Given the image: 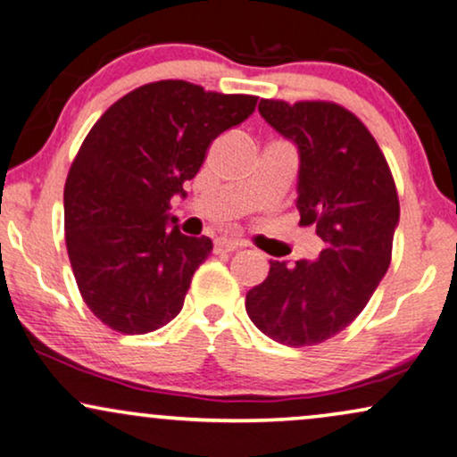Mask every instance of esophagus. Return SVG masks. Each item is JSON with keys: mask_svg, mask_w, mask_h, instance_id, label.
Masks as SVG:
<instances>
[{"mask_svg": "<svg viewBox=\"0 0 457 457\" xmlns=\"http://www.w3.org/2000/svg\"><path fill=\"white\" fill-rule=\"evenodd\" d=\"M242 242L229 240V238H217L215 240V255H225V253H232L236 248H240Z\"/></svg>", "mask_w": 457, "mask_h": 457, "instance_id": "esophagus-1", "label": "esophagus"}]
</instances>
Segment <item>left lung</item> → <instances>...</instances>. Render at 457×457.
Segmentation results:
<instances>
[{
	"label": "left lung",
	"mask_w": 457,
	"mask_h": 457,
	"mask_svg": "<svg viewBox=\"0 0 457 457\" xmlns=\"http://www.w3.org/2000/svg\"><path fill=\"white\" fill-rule=\"evenodd\" d=\"M259 113L297 145V211L325 248L316 262H270L246 314L274 342L302 348L344 331L388 271L398 225L390 166L367 126L328 101L262 99Z\"/></svg>",
	"instance_id": "1"
}]
</instances>
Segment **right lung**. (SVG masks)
<instances>
[{"label": "right lung", "mask_w": 457, "mask_h": 457, "mask_svg": "<svg viewBox=\"0 0 457 457\" xmlns=\"http://www.w3.org/2000/svg\"><path fill=\"white\" fill-rule=\"evenodd\" d=\"M255 105L251 95L162 79L124 95L92 126L67 175L65 242L82 299L103 325L143 335L181 312L212 242L169 229L170 198L186 195L211 143Z\"/></svg>", "instance_id": "add662e5"}]
</instances>
